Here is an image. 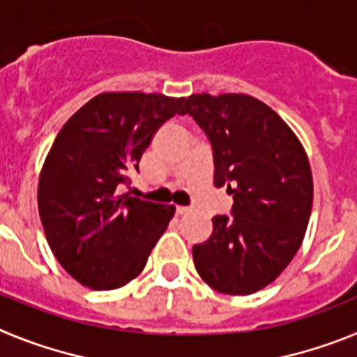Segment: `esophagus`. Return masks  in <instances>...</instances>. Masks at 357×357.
Instances as JSON below:
<instances>
[{
	"instance_id": "esophagus-1",
	"label": "esophagus",
	"mask_w": 357,
	"mask_h": 357,
	"mask_svg": "<svg viewBox=\"0 0 357 357\" xmlns=\"http://www.w3.org/2000/svg\"><path fill=\"white\" fill-rule=\"evenodd\" d=\"M189 211H191V207H184V206L176 207V214H178V216H182V214H188Z\"/></svg>"
}]
</instances>
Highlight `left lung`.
<instances>
[{"instance_id":"left-lung-1","label":"left lung","mask_w":357,"mask_h":357,"mask_svg":"<svg viewBox=\"0 0 357 357\" xmlns=\"http://www.w3.org/2000/svg\"><path fill=\"white\" fill-rule=\"evenodd\" d=\"M181 114L207 134L214 185L234 197L232 216H214L211 238L193 247L197 272L216 291L252 295L302 245L313 207L307 153L288 123L248 94H191Z\"/></svg>"}]
</instances>
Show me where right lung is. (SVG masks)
Instances as JSON below:
<instances>
[{
    "label": "right lung",
    "mask_w": 357,
    "mask_h": 357,
    "mask_svg": "<svg viewBox=\"0 0 357 357\" xmlns=\"http://www.w3.org/2000/svg\"><path fill=\"white\" fill-rule=\"evenodd\" d=\"M184 100L102 93L56 134L40 169L37 204L53 255L80 284L121 288L146 266L175 206L119 195L118 185L130 184L155 132Z\"/></svg>",
    "instance_id": "1"
}]
</instances>
